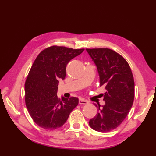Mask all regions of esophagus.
<instances>
[{"label":"esophagus","instance_id":"34e87169","mask_svg":"<svg viewBox=\"0 0 156 156\" xmlns=\"http://www.w3.org/2000/svg\"><path fill=\"white\" fill-rule=\"evenodd\" d=\"M89 103V102L87 100H85L84 99H80L79 100V104L80 105H87Z\"/></svg>","mask_w":156,"mask_h":156}]
</instances>
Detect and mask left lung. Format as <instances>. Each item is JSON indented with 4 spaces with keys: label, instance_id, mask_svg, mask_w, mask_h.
I'll return each instance as SVG.
<instances>
[{
    "label": "left lung",
    "instance_id": "left-lung-1",
    "mask_svg": "<svg viewBox=\"0 0 156 156\" xmlns=\"http://www.w3.org/2000/svg\"><path fill=\"white\" fill-rule=\"evenodd\" d=\"M97 67L100 85L104 86L105 104L98 107L96 115L89 124L95 131L109 132L117 128L130 111L134 100V80L124 58L108 48L86 49Z\"/></svg>",
    "mask_w": 156,
    "mask_h": 156
}]
</instances>
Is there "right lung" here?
<instances>
[{"instance_id":"obj_1","label":"right lung","mask_w":156,"mask_h":156,"mask_svg":"<svg viewBox=\"0 0 156 156\" xmlns=\"http://www.w3.org/2000/svg\"><path fill=\"white\" fill-rule=\"evenodd\" d=\"M84 50L54 45L43 50L34 60L25 84V104L32 120L41 127H61L78 105V98L60 99L56 94L59 80L66 76L68 62Z\"/></svg>"}]
</instances>
